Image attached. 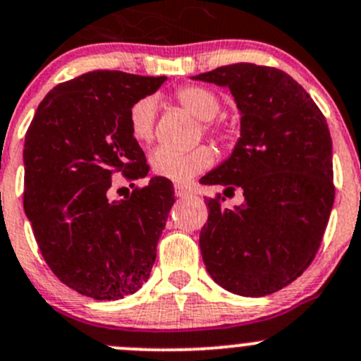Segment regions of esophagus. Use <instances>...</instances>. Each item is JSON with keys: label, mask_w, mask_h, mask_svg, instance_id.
Listing matches in <instances>:
<instances>
[{"label": "esophagus", "mask_w": 361, "mask_h": 361, "mask_svg": "<svg viewBox=\"0 0 361 361\" xmlns=\"http://www.w3.org/2000/svg\"><path fill=\"white\" fill-rule=\"evenodd\" d=\"M174 194H176V197H188V195H190V190L181 187V185H176V187H174Z\"/></svg>", "instance_id": "34e87169"}]
</instances>
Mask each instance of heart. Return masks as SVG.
<instances>
[{"mask_svg":"<svg viewBox=\"0 0 361 361\" xmlns=\"http://www.w3.org/2000/svg\"><path fill=\"white\" fill-rule=\"evenodd\" d=\"M176 99L185 110L190 111L202 122L213 120L221 106L216 94L197 85L180 89L176 92ZM155 115H157V103L154 97H143L130 106L127 122H129L130 136L137 143L147 145L152 141L155 129ZM207 129H213V133L221 136L220 127H207ZM150 162L159 176L178 181V183H187L192 178L206 171L207 167H211V164L214 162V154L209 147H197L188 152L160 147L152 154Z\"/></svg>","mask_w":361,"mask_h":361,"instance_id":"obj_1","label":"heart"}]
</instances>
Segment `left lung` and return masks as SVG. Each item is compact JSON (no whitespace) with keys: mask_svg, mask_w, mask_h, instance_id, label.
Segmentation results:
<instances>
[{"mask_svg":"<svg viewBox=\"0 0 361 361\" xmlns=\"http://www.w3.org/2000/svg\"><path fill=\"white\" fill-rule=\"evenodd\" d=\"M192 78L227 87L241 115L231 157L202 180L241 188L245 202L228 209L207 199L204 265L228 292L274 293L309 267L329 224L336 188L326 120L281 69L239 63Z\"/></svg>","mask_w":361,"mask_h":361,"instance_id":"1","label":"left lung"}]
</instances>
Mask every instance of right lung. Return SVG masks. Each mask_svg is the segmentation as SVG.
I'll return each mask as SVG.
<instances>
[{"label":"right lung","mask_w":361,"mask_h":361,"mask_svg":"<svg viewBox=\"0 0 361 361\" xmlns=\"http://www.w3.org/2000/svg\"><path fill=\"white\" fill-rule=\"evenodd\" d=\"M164 82L89 71L54 87L25 133L24 209L38 248L64 285L96 300H118L150 278L174 204L173 183L162 176L110 199L115 171L129 180L148 174L127 115Z\"/></svg>","instance_id":"obj_1"}]
</instances>
